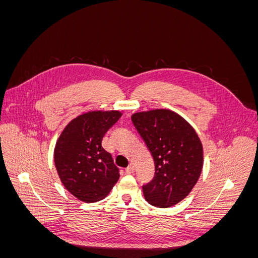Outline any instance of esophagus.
I'll return each instance as SVG.
<instances>
[{
	"label": "esophagus",
	"mask_w": 258,
	"mask_h": 258,
	"mask_svg": "<svg viewBox=\"0 0 258 258\" xmlns=\"http://www.w3.org/2000/svg\"><path fill=\"white\" fill-rule=\"evenodd\" d=\"M134 171H135V166L132 165V163H130V165L126 168V173H134Z\"/></svg>",
	"instance_id": "esophagus-1"
}]
</instances>
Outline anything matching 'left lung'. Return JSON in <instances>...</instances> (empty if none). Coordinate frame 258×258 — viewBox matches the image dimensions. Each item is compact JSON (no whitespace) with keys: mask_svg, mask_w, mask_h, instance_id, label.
I'll return each mask as SVG.
<instances>
[{"mask_svg":"<svg viewBox=\"0 0 258 258\" xmlns=\"http://www.w3.org/2000/svg\"><path fill=\"white\" fill-rule=\"evenodd\" d=\"M155 163V175L143 186L148 204L170 208L196 185L204 165V150L196 131L170 110L139 112L131 116Z\"/></svg>","mask_w":258,"mask_h":258,"instance_id":"1","label":"left lung"}]
</instances>
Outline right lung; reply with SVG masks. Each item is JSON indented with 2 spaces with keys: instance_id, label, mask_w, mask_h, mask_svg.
<instances>
[{
  "instance_id": "right-lung-1",
  "label": "right lung",
  "mask_w": 258,
  "mask_h": 258,
  "mask_svg": "<svg viewBox=\"0 0 258 258\" xmlns=\"http://www.w3.org/2000/svg\"><path fill=\"white\" fill-rule=\"evenodd\" d=\"M118 111H92L77 116L61 132L53 152L62 184L85 202L106 197L119 178V169L101 145L105 132L120 118Z\"/></svg>"
}]
</instances>
